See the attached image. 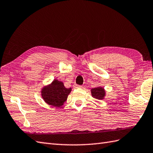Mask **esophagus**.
I'll return each instance as SVG.
<instances>
[{
    "label": "esophagus",
    "mask_w": 153,
    "mask_h": 153,
    "mask_svg": "<svg viewBox=\"0 0 153 153\" xmlns=\"http://www.w3.org/2000/svg\"><path fill=\"white\" fill-rule=\"evenodd\" d=\"M74 87H75V88H81V85H74Z\"/></svg>",
    "instance_id": "esophagus-1"
}]
</instances>
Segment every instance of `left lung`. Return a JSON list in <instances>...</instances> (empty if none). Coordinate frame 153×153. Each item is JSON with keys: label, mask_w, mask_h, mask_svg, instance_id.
Returning a JSON list of instances; mask_svg holds the SVG:
<instances>
[{"label": "left lung", "mask_w": 153, "mask_h": 153, "mask_svg": "<svg viewBox=\"0 0 153 153\" xmlns=\"http://www.w3.org/2000/svg\"><path fill=\"white\" fill-rule=\"evenodd\" d=\"M91 91L92 97L97 100H103L105 96V91L104 88L102 87L92 88Z\"/></svg>", "instance_id": "left-lung-1"}]
</instances>
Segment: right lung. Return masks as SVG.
Instances as JSON below:
<instances>
[{
    "instance_id": "add662e5",
    "label": "right lung",
    "mask_w": 153,
    "mask_h": 153,
    "mask_svg": "<svg viewBox=\"0 0 153 153\" xmlns=\"http://www.w3.org/2000/svg\"><path fill=\"white\" fill-rule=\"evenodd\" d=\"M71 91L72 88H66L63 82L55 79L50 85L43 87L41 95L46 104L60 108L67 100Z\"/></svg>"
}]
</instances>
